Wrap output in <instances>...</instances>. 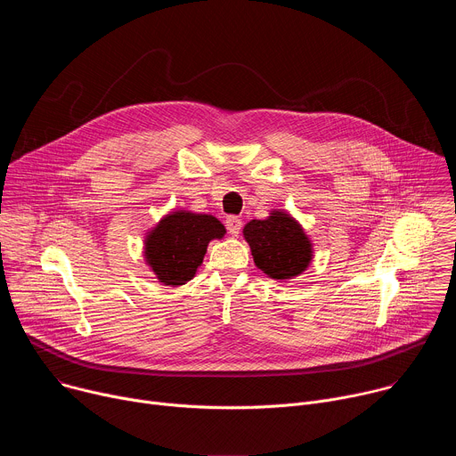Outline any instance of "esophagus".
Instances as JSON below:
<instances>
[{
  "label": "esophagus",
  "mask_w": 456,
  "mask_h": 456,
  "mask_svg": "<svg viewBox=\"0 0 456 456\" xmlns=\"http://www.w3.org/2000/svg\"><path fill=\"white\" fill-rule=\"evenodd\" d=\"M225 227H227V231H229L231 236H238L240 231H241V220H240L238 216H229V218L225 220Z\"/></svg>",
  "instance_id": "obj_1"
}]
</instances>
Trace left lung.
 Wrapping results in <instances>:
<instances>
[{"label": "left lung", "mask_w": 456, "mask_h": 456, "mask_svg": "<svg viewBox=\"0 0 456 456\" xmlns=\"http://www.w3.org/2000/svg\"><path fill=\"white\" fill-rule=\"evenodd\" d=\"M243 238L256 267L273 280H294L312 264V240L287 211L273 209L265 220H250L243 227Z\"/></svg>", "instance_id": "8db88e82"}]
</instances>
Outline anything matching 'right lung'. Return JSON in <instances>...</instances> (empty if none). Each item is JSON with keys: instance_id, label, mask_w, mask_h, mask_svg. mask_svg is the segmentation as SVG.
<instances>
[{"instance_id": "add662e5", "label": "right lung", "mask_w": 456, "mask_h": 456, "mask_svg": "<svg viewBox=\"0 0 456 456\" xmlns=\"http://www.w3.org/2000/svg\"><path fill=\"white\" fill-rule=\"evenodd\" d=\"M224 224L213 215L171 211L144 238L146 265L159 283L180 287L194 278L211 240L225 236Z\"/></svg>"}]
</instances>
